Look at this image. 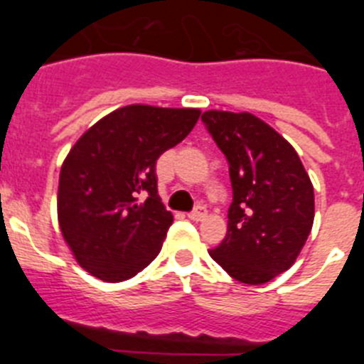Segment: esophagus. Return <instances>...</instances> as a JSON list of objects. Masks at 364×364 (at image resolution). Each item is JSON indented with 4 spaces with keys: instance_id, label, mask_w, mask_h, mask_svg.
Segmentation results:
<instances>
[{
    "instance_id": "obj_1",
    "label": "esophagus",
    "mask_w": 364,
    "mask_h": 364,
    "mask_svg": "<svg viewBox=\"0 0 364 364\" xmlns=\"http://www.w3.org/2000/svg\"><path fill=\"white\" fill-rule=\"evenodd\" d=\"M205 215H208V210H205L204 205H197V208H195V210H193L191 213L188 215V217L191 218V220H197V222H200V220H204V218H205Z\"/></svg>"
}]
</instances>
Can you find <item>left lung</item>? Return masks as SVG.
<instances>
[{
	"mask_svg": "<svg viewBox=\"0 0 364 364\" xmlns=\"http://www.w3.org/2000/svg\"><path fill=\"white\" fill-rule=\"evenodd\" d=\"M208 133L230 164L228 233L211 259L244 284L291 268L314 226V186L299 154L250 112L205 111Z\"/></svg>",
	"mask_w": 364,
	"mask_h": 364,
	"instance_id": "obj_1",
	"label": "left lung"
}]
</instances>
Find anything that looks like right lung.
Segmentation results:
<instances>
[{"instance_id": "1", "label": "right lung", "mask_w": 364, "mask_h": 364, "mask_svg": "<svg viewBox=\"0 0 364 364\" xmlns=\"http://www.w3.org/2000/svg\"><path fill=\"white\" fill-rule=\"evenodd\" d=\"M198 109L127 105L96 122L63 160L58 222L92 277L120 282L162 250L173 224L156 186V160L191 133Z\"/></svg>"}]
</instances>
